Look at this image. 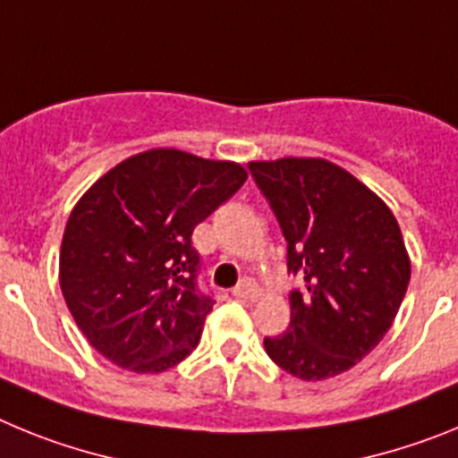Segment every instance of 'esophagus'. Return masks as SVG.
Instances as JSON below:
<instances>
[{"instance_id": "34e87169", "label": "esophagus", "mask_w": 458, "mask_h": 458, "mask_svg": "<svg viewBox=\"0 0 458 458\" xmlns=\"http://www.w3.org/2000/svg\"><path fill=\"white\" fill-rule=\"evenodd\" d=\"M233 295H236V298H241V301H257V298H259L257 282H254V279L245 277L241 284L233 289Z\"/></svg>"}]
</instances>
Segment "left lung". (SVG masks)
Instances as JSON below:
<instances>
[{
	"instance_id": "left-lung-1",
	"label": "left lung",
	"mask_w": 458,
	"mask_h": 458,
	"mask_svg": "<svg viewBox=\"0 0 458 458\" xmlns=\"http://www.w3.org/2000/svg\"><path fill=\"white\" fill-rule=\"evenodd\" d=\"M286 238L289 295L284 335L266 337L275 365L302 380L349 371L386 337L411 282L396 217L353 174L323 157L248 165Z\"/></svg>"
}]
</instances>
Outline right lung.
<instances>
[{"label": "right lung", "instance_id": "obj_1", "mask_svg": "<svg viewBox=\"0 0 458 458\" xmlns=\"http://www.w3.org/2000/svg\"><path fill=\"white\" fill-rule=\"evenodd\" d=\"M245 179L238 163L151 148L82 194L64 232L59 284L87 342L109 362L160 374L192 353L216 302L197 286L192 232Z\"/></svg>", "mask_w": 458, "mask_h": 458}]
</instances>
